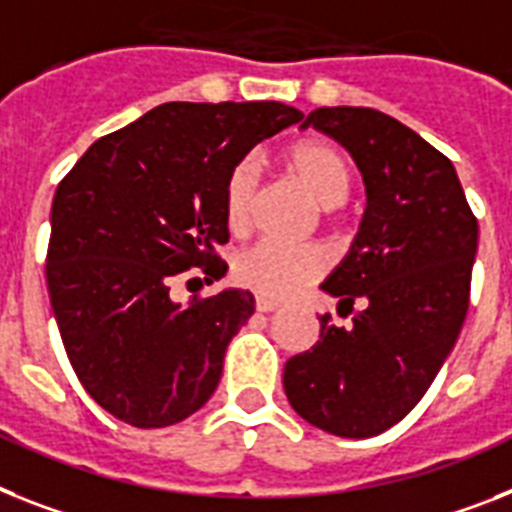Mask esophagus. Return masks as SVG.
Segmentation results:
<instances>
[{"label": "esophagus", "mask_w": 512, "mask_h": 512, "mask_svg": "<svg viewBox=\"0 0 512 512\" xmlns=\"http://www.w3.org/2000/svg\"><path fill=\"white\" fill-rule=\"evenodd\" d=\"M277 303L274 301H266V298H256V311H261V314H274L277 311Z\"/></svg>", "instance_id": "1"}]
</instances>
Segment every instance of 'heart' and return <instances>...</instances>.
Masks as SVG:
<instances>
[{
    "label": "heart",
    "mask_w": 512,
    "mask_h": 512,
    "mask_svg": "<svg viewBox=\"0 0 512 512\" xmlns=\"http://www.w3.org/2000/svg\"><path fill=\"white\" fill-rule=\"evenodd\" d=\"M290 175L311 193L322 209H337L348 201L353 188V170L348 156L337 146L319 138L293 143L285 151ZM259 190V172L251 162H240L230 170L222 190V209L230 232H246L253 222ZM329 269V253L322 246H290L280 240H261L235 259V280L251 293L269 301H287L306 285L316 282Z\"/></svg>",
    "instance_id": "1"
}]
</instances>
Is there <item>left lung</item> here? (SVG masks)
Instances as JSON below:
<instances>
[{
	"label": "left lung",
	"instance_id": "8db88e82",
	"mask_svg": "<svg viewBox=\"0 0 512 512\" xmlns=\"http://www.w3.org/2000/svg\"><path fill=\"white\" fill-rule=\"evenodd\" d=\"M348 149L366 183V211L322 290L353 311L285 363L295 413L335 437H377L424 398L466 322L479 225L445 154L390 114L319 107L301 128Z\"/></svg>",
	"mask_w": 512,
	"mask_h": 512
}]
</instances>
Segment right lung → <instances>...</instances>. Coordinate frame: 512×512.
I'll list each match as a JSON object with an SVG mask.
<instances>
[{
	"mask_svg": "<svg viewBox=\"0 0 512 512\" xmlns=\"http://www.w3.org/2000/svg\"><path fill=\"white\" fill-rule=\"evenodd\" d=\"M303 120L280 101L151 109L80 156L52 201L46 282L67 358L107 413L162 429L217 390L230 340L251 319L240 287L183 306L172 282L227 264L222 190L256 143Z\"/></svg>",
	"mask_w": 512,
	"mask_h": 512,
	"instance_id": "right-lung-1",
	"label": "right lung"
}]
</instances>
